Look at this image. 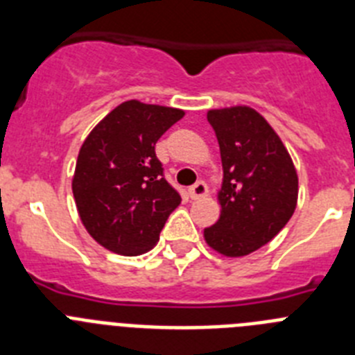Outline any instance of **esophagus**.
Segmentation results:
<instances>
[{"label": "esophagus", "mask_w": 355, "mask_h": 355, "mask_svg": "<svg viewBox=\"0 0 355 355\" xmlns=\"http://www.w3.org/2000/svg\"><path fill=\"white\" fill-rule=\"evenodd\" d=\"M188 196H190V199H200V197L208 196V184L205 181H197L196 184L188 188Z\"/></svg>", "instance_id": "esophagus-1"}]
</instances>
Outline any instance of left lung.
Segmentation results:
<instances>
[{
    "mask_svg": "<svg viewBox=\"0 0 355 355\" xmlns=\"http://www.w3.org/2000/svg\"><path fill=\"white\" fill-rule=\"evenodd\" d=\"M208 122L220 147L224 180L220 218L205 240L227 258L266 245L297 208L299 178L274 128L249 106L209 110Z\"/></svg>",
    "mask_w": 355,
    "mask_h": 355,
    "instance_id": "1",
    "label": "left lung"
}]
</instances>
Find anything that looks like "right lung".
Returning a JSON list of instances; mask_svg holds the SVG:
<instances>
[{
  "label": "right lung",
  "mask_w": 355,
  "mask_h": 355,
  "mask_svg": "<svg viewBox=\"0 0 355 355\" xmlns=\"http://www.w3.org/2000/svg\"><path fill=\"white\" fill-rule=\"evenodd\" d=\"M183 115V110L131 99L85 139L72 193L85 229L105 249L139 256L158 243L181 197L163 178L155 146Z\"/></svg>",
  "instance_id": "1"
}]
</instances>
